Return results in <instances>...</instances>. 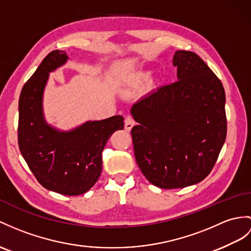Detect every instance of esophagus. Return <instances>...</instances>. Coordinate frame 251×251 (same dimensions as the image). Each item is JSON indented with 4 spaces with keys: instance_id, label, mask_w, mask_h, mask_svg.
<instances>
[{
    "instance_id": "34e87169",
    "label": "esophagus",
    "mask_w": 251,
    "mask_h": 251,
    "mask_svg": "<svg viewBox=\"0 0 251 251\" xmlns=\"http://www.w3.org/2000/svg\"><path fill=\"white\" fill-rule=\"evenodd\" d=\"M135 126V121H134V119L131 117V116H127V117H126V120H125V127L126 131H131L132 127Z\"/></svg>"
}]
</instances>
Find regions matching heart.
Wrapping results in <instances>:
<instances>
[{"mask_svg": "<svg viewBox=\"0 0 251 251\" xmlns=\"http://www.w3.org/2000/svg\"><path fill=\"white\" fill-rule=\"evenodd\" d=\"M149 77H150L149 73H147V72L139 73L138 76H137V81L138 82H146V81H148Z\"/></svg>", "mask_w": 251, "mask_h": 251, "instance_id": "1", "label": "heart"}]
</instances>
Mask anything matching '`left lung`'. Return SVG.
<instances>
[{
	"label": "left lung",
	"instance_id": "1",
	"mask_svg": "<svg viewBox=\"0 0 251 251\" xmlns=\"http://www.w3.org/2000/svg\"><path fill=\"white\" fill-rule=\"evenodd\" d=\"M178 81L131 108V131L139 169L166 189L196 184L211 173L227 135L223 84L196 53H175Z\"/></svg>",
	"mask_w": 251,
	"mask_h": 251
}]
</instances>
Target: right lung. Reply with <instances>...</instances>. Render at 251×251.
Wrapping results in <instances>:
<instances>
[{"label": "right lung", "mask_w": 251, "mask_h": 251, "mask_svg": "<svg viewBox=\"0 0 251 251\" xmlns=\"http://www.w3.org/2000/svg\"><path fill=\"white\" fill-rule=\"evenodd\" d=\"M66 52L54 50L24 84L19 99L18 144L24 160L45 188L76 196L95 185L102 172V151L112 134L124 129V117L87 121L71 131L48 125L42 97L49 73L63 66Z\"/></svg>", "instance_id": "obj_1"}]
</instances>
